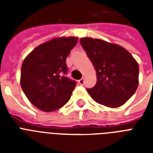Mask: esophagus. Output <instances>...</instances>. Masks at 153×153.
I'll return each instance as SVG.
<instances>
[{"label": "esophagus", "instance_id": "obj_1", "mask_svg": "<svg viewBox=\"0 0 153 153\" xmlns=\"http://www.w3.org/2000/svg\"><path fill=\"white\" fill-rule=\"evenodd\" d=\"M84 81H85V79H84V78H82V79H80V80H79V85H81V86H82V85H83V84H84Z\"/></svg>", "mask_w": 153, "mask_h": 153}]
</instances>
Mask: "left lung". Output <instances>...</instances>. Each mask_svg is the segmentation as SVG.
<instances>
[{"mask_svg":"<svg viewBox=\"0 0 153 153\" xmlns=\"http://www.w3.org/2000/svg\"><path fill=\"white\" fill-rule=\"evenodd\" d=\"M80 44L93 63L96 85L86 89L91 98L110 108L121 106L135 93L139 83V65L133 55L117 44L83 37Z\"/></svg>","mask_w":153,"mask_h":153,"instance_id":"obj_1","label":"left lung"}]
</instances>
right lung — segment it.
<instances>
[{
	"instance_id": "right-lung-1",
	"label": "right lung",
	"mask_w": 153,
	"mask_h": 153,
	"mask_svg": "<svg viewBox=\"0 0 153 153\" xmlns=\"http://www.w3.org/2000/svg\"><path fill=\"white\" fill-rule=\"evenodd\" d=\"M78 39L54 38L36 47L23 62L21 88L29 102L42 111H55L71 98L76 82L66 76V59Z\"/></svg>"
}]
</instances>
